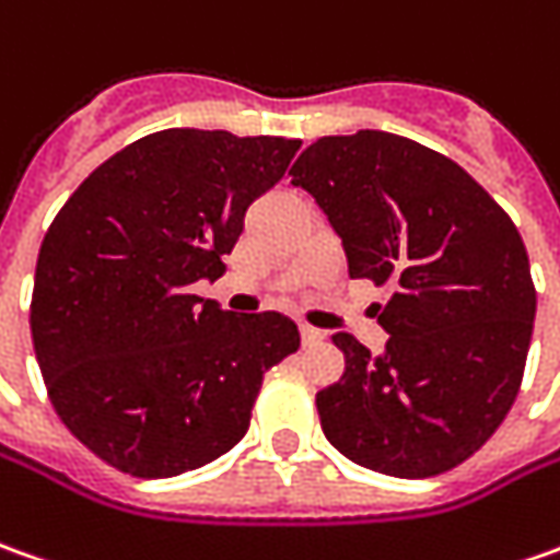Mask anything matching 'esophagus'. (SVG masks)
Wrapping results in <instances>:
<instances>
[{"label": "esophagus", "instance_id": "obj_1", "mask_svg": "<svg viewBox=\"0 0 560 560\" xmlns=\"http://www.w3.org/2000/svg\"><path fill=\"white\" fill-rule=\"evenodd\" d=\"M324 339H326L324 329H317V326L302 324V341H305L307 348H314V345H324Z\"/></svg>", "mask_w": 560, "mask_h": 560}]
</instances>
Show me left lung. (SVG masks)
Listing matches in <instances>:
<instances>
[{"instance_id":"1","label":"left lung","mask_w":560,"mask_h":560,"mask_svg":"<svg viewBox=\"0 0 560 560\" xmlns=\"http://www.w3.org/2000/svg\"><path fill=\"white\" fill-rule=\"evenodd\" d=\"M341 236L348 273L392 287L373 358L332 341L345 373L317 392L326 441L394 478L475 456L521 392L536 289L515 221L450 156L392 131L314 141L289 168Z\"/></svg>"}]
</instances>
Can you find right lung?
<instances>
[{
    "mask_svg": "<svg viewBox=\"0 0 560 560\" xmlns=\"http://www.w3.org/2000/svg\"><path fill=\"white\" fill-rule=\"evenodd\" d=\"M299 148L153 131L101 163L55 215L30 332L51 407L97 459L172 478L246 434L265 373L299 351V326L280 311H221L190 287L224 273L249 202Z\"/></svg>",
    "mask_w": 560,
    "mask_h": 560,
    "instance_id": "obj_1",
    "label": "right lung"
}]
</instances>
